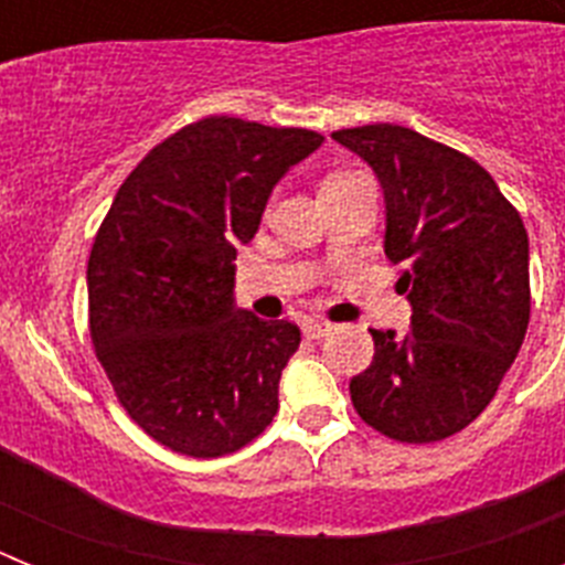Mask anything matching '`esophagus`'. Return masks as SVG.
<instances>
[{
	"instance_id": "1",
	"label": "esophagus",
	"mask_w": 565,
	"mask_h": 565,
	"mask_svg": "<svg viewBox=\"0 0 565 565\" xmlns=\"http://www.w3.org/2000/svg\"><path fill=\"white\" fill-rule=\"evenodd\" d=\"M302 331H306L308 339H322L333 331V326L326 322V319H308L306 326H302Z\"/></svg>"
}]
</instances>
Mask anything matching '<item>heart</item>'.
Listing matches in <instances>:
<instances>
[{
  "mask_svg": "<svg viewBox=\"0 0 565 565\" xmlns=\"http://www.w3.org/2000/svg\"><path fill=\"white\" fill-rule=\"evenodd\" d=\"M359 174H362V172H356V169H342V172L328 174L326 181H322V186H326V183H342V181H351V178H359Z\"/></svg>",
  "mask_w": 565,
  "mask_h": 565,
  "instance_id": "b5f03b06",
  "label": "heart"
}]
</instances>
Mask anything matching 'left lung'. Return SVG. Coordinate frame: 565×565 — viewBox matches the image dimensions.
<instances>
[{
  "mask_svg": "<svg viewBox=\"0 0 565 565\" xmlns=\"http://www.w3.org/2000/svg\"><path fill=\"white\" fill-rule=\"evenodd\" d=\"M379 174L384 254L402 266L413 337L373 331L371 367L351 402L373 430L433 444L476 422L529 328V237L521 214L469 154L398 124L333 132Z\"/></svg>",
  "mask_w": 565,
  "mask_h": 565,
  "instance_id": "8db88e82",
  "label": "left lung"
}]
</instances>
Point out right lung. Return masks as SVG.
<instances>
[{"instance_id":"add662e5","label":"right lung","mask_w":565,"mask_h":565,"mask_svg":"<svg viewBox=\"0 0 565 565\" xmlns=\"http://www.w3.org/2000/svg\"><path fill=\"white\" fill-rule=\"evenodd\" d=\"M322 141L313 129L206 115L149 149L98 226L93 351L127 416L169 450L228 456L277 413L299 328L234 311L232 259L274 183Z\"/></svg>"}]
</instances>
